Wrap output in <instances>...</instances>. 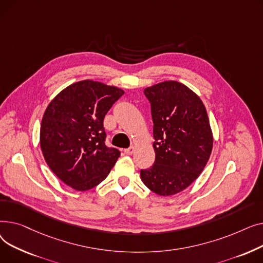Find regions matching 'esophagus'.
I'll return each mask as SVG.
<instances>
[{
    "instance_id": "esophagus-1",
    "label": "esophagus",
    "mask_w": 263,
    "mask_h": 263,
    "mask_svg": "<svg viewBox=\"0 0 263 263\" xmlns=\"http://www.w3.org/2000/svg\"><path fill=\"white\" fill-rule=\"evenodd\" d=\"M123 153L126 154V155H128V156L132 155V154L134 153V147H129V148H127V149H124Z\"/></svg>"
}]
</instances>
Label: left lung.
Listing matches in <instances>:
<instances>
[{
	"mask_svg": "<svg viewBox=\"0 0 263 263\" xmlns=\"http://www.w3.org/2000/svg\"><path fill=\"white\" fill-rule=\"evenodd\" d=\"M154 122L153 166L141 170L144 184L161 196L185 190L208 162L213 136L205 107L199 97L176 81L144 90Z\"/></svg>",
	"mask_w": 263,
	"mask_h": 263,
	"instance_id": "left-lung-1",
	"label": "left lung"
}]
</instances>
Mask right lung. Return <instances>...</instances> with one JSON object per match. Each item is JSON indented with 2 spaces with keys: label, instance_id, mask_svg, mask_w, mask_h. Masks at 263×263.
Listing matches in <instances>:
<instances>
[{
  "label": "right lung",
  "instance_id": "right-lung-1",
  "mask_svg": "<svg viewBox=\"0 0 263 263\" xmlns=\"http://www.w3.org/2000/svg\"><path fill=\"white\" fill-rule=\"evenodd\" d=\"M90 80L62 90L48 105L40 127V147L51 171L67 185L87 191L113 168L120 151L105 144L103 119L123 95Z\"/></svg>",
  "mask_w": 263,
  "mask_h": 263
}]
</instances>
